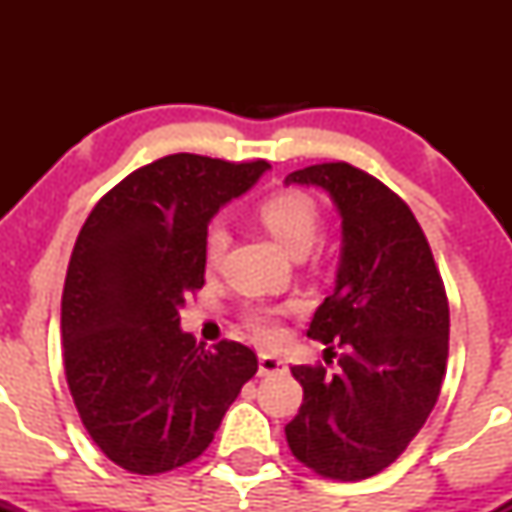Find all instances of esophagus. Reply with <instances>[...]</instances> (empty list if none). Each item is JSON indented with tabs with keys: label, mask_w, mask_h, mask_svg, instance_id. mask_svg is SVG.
<instances>
[{
	"label": "esophagus",
	"mask_w": 512,
	"mask_h": 512,
	"mask_svg": "<svg viewBox=\"0 0 512 512\" xmlns=\"http://www.w3.org/2000/svg\"><path fill=\"white\" fill-rule=\"evenodd\" d=\"M287 371V364L275 354H260V376H270V374H282Z\"/></svg>",
	"instance_id": "obj_1"
}]
</instances>
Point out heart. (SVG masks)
<instances>
[{"instance_id": "obj_1", "label": "heart", "mask_w": 512, "mask_h": 512, "mask_svg": "<svg viewBox=\"0 0 512 512\" xmlns=\"http://www.w3.org/2000/svg\"><path fill=\"white\" fill-rule=\"evenodd\" d=\"M257 218L292 255H304L314 245L319 223H322L317 200L312 195L302 193V190H280V193L267 195L257 205ZM227 242H230V235H227L225 223L215 220L208 227V235H205V260H208V265H218L220 257L227 250ZM289 309L292 307L252 304L242 312V322L260 342H277L282 337V317Z\"/></svg>"}]
</instances>
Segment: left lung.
Returning a JSON list of instances; mask_svg holds the SVG:
<instances>
[{
    "label": "left lung",
    "instance_id": "obj_1",
    "mask_svg": "<svg viewBox=\"0 0 512 512\" xmlns=\"http://www.w3.org/2000/svg\"><path fill=\"white\" fill-rule=\"evenodd\" d=\"M285 183L327 190L342 215L337 287L307 329L327 344V366H292L304 399L285 426L289 451L324 478L364 480L406 451L436 406L451 327L446 287L411 208L379 178L337 160Z\"/></svg>",
    "mask_w": 512,
    "mask_h": 512
}]
</instances>
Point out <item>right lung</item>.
Returning a JSON list of instances; mask_svg holds the SVG:
<instances>
[{"mask_svg": "<svg viewBox=\"0 0 512 512\" xmlns=\"http://www.w3.org/2000/svg\"><path fill=\"white\" fill-rule=\"evenodd\" d=\"M267 168L158 158L113 185L76 237L61 297L66 384L89 436L123 471L158 476L195 461L255 376L250 347L195 344L180 307L205 285L210 218Z\"/></svg>", "mask_w": 512, "mask_h": 512, "instance_id": "1", "label": "right lung"}]
</instances>
